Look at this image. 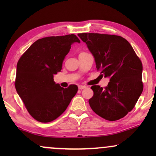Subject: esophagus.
<instances>
[{"instance_id": "1", "label": "esophagus", "mask_w": 156, "mask_h": 156, "mask_svg": "<svg viewBox=\"0 0 156 156\" xmlns=\"http://www.w3.org/2000/svg\"><path fill=\"white\" fill-rule=\"evenodd\" d=\"M85 88H86L85 86H82V85L78 86V89H80V90H81V89H85Z\"/></svg>"}]
</instances>
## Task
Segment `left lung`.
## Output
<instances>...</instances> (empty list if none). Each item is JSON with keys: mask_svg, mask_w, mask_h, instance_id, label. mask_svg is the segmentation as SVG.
I'll use <instances>...</instances> for the list:
<instances>
[{"mask_svg": "<svg viewBox=\"0 0 156 156\" xmlns=\"http://www.w3.org/2000/svg\"><path fill=\"white\" fill-rule=\"evenodd\" d=\"M94 58L101 76L109 78L103 88L92 86L89 100L93 112L109 121L124 117L135 106L143 91L142 64L126 39L103 34H78Z\"/></svg>", "mask_w": 156, "mask_h": 156, "instance_id": "8db88e82", "label": "left lung"}]
</instances>
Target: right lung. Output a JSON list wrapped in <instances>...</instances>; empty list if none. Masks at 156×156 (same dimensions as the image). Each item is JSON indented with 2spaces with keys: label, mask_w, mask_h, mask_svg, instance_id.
<instances>
[{
  "label": "right lung",
  "mask_w": 156,
  "mask_h": 156,
  "mask_svg": "<svg viewBox=\"0 0 156 156\" xmlns=\"http://www.w3.org/2000/svg\"><path fill=\"white\" fill-rule=\"evenodd\" d=\"M75 42H80L75 34L38 39L17 62L16 90L36 120L41 122L54 120L66 110L78 92L75 84L64 89L53 80Z\"/></svg>",
  "instance_id": "1"
}]
</instances>
